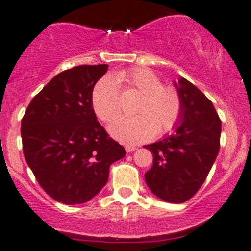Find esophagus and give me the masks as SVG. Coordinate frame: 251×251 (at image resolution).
I'll return each mask as SVG.
<instances>
[{
	"instance_id": "esophagus-1",
	"label": "esophagus",
	"mask_w": 251,
	"mask_h": 251,
	"mask_svg": "<svg viewBox=\"0 0 251 251\" xmlns=\"http://www.w3.org/2000/svg\"><path fill=\"white\" fill-rule=\"evenodd\" d=\"M125 149H126V151H127V152H133V151H135V150H137L135 146H131V145H126Z\"/></svg>"
}]
</instances>
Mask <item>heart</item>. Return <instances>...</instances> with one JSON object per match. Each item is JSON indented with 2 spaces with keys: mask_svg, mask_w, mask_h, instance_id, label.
Instances as JSON below:
<instances>
[{
  "mask_svg": "<svg viewBox=\"0 0 251 251\" xmlns=\"http://www.w3.org/2000/svg\"><path fill=\"white\" fill-rule=\"evenodd\" d=\"M116 80L139 91L143 98L135 109L139 116L118 118L111 123L108 129L112 137L126 144H138L155 133L163 135L174 131L181 114L180 97L174 87L164 86L157 74L143 67L118 72ZM116 80L102 77L92 92V107L106 123L119 113L120 92Z\"/></svg>",
  "mask_w": 251,
  "mask_h": 251,
  "instance_id": "b5f03b06",
  "label": "heart"
}]
</instances>
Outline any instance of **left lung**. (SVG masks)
<instances>
[{"label":"left lung","instance_id":"1","mask_svg":"<svg viewBox=\"0 0 251 251\" xmlns=\"http://www.w3.org/2000/svg\"><path fill=\"white\" fill-rule=\"evenodd\" d=\"M181 100L176 133L145 145L153 155L145 181L153 194L169 203L189 201L203 185L218 151L222 123L212 102L194 83L175 82Z\"/></svg>","mask_w":251,"mask_h":251}]
</instances>
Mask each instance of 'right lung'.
Returning <instances> with one entry per match:
<instances>
[{
	"label": "right lung",
	"mask_w": 251,
	"mask_h": 251,
	"mask_svg": "<svg viewBox=\"0 0 251 251\" xmlns=\"http://www.w3.org/2000/svg\"><path fill=\"white\" fill-rule=\"evenodd\" d=\"M107 65H82L54 76L21 120L25 162L53 200L74 205L97 196L111 164L126 151L97 120L92 92Z\"/></svg>",
	"instance_id": "right-lung-1"
}]
</instances>
